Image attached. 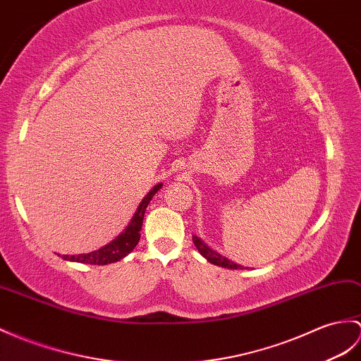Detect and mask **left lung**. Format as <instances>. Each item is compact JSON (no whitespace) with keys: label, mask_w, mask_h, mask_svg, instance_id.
Returning a JSON list of instances; mask_svg holds the SVG:
<instances>
[{"label":"left lung","mask_w":361,"mask_h":361,"mask_svg":"<svg viewBox=\"0 0 361 361\" xmlns=\"http://www.w3.org/2000/svg\"><path fill=\"white\" fill-rule=\"evenodd\" d=\"M192 240H194V245H195V247L198 249V252L203 255L209 263H212V264H215V266H221V267H228V269H245V267H243L241 264H237V263H233V262H231L229 258H226V257H223L221 254H219L216 252V250H214L212 247H209L206 243L201 240L200 237H197V235H194L192 237Z\"/></svg>","instance_id":"left-lung-1"}]
</instances>
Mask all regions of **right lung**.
<instances>
[{"label":"right lung","instance_id":"add662e5","mask_svg":"<svg viewBox=\"0 0 361 361\" xmlns=\"http://www.w3.org/2000/svg\"><path fill=\"white\" fill-rule=\"evenodd\" d=\"M163 183H158L147 192V195L141 200L140 206L137 207V212L133 214L130 223L126 226V229L120 233L118 237H115L111 243H107L106 246L99 247L98 250H92L89 254H78V255H61L63 259L67 262H77L85 264H111L115 262H120L121 258L129 255L140 241V231L142 226V220H145L146 207L149 206L150 200L161 189Z\"/></svg>","mask_w":361,"mask_h":361}]
</instances>
